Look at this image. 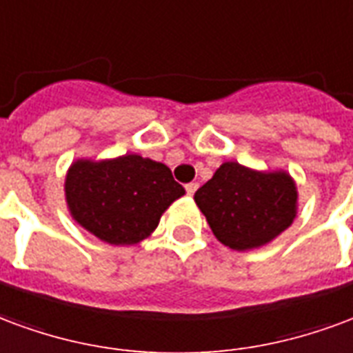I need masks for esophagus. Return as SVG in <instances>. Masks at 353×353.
<instances>
[{
    "label": "esophagus",
    "instance_id": "34e87169",
    "mask_svg": "<svg viewBox=\"0 0 353 353\" xmlns=\"http://www.w3.org/2000/svg\"><path fill=\"white\" fill-rule=\"evenodd\" d=\"M186 194L188 195H194L195 192H197V188H199V184H197V182H190V184H186Z\"/></svg>",
    "mask_w": 353,
    "mask_h": 353
}]
</instances>
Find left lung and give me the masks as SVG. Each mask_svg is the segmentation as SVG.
Returning <instances> with one entry per match:
<instances>
[{"mask_svg":"<svg viewBox=\"0 0 353 353\" xmlns=\"http://www.w3.org/2000/svg\"><path fill=\"white\" fill-rule=\"evenodd\" d=\"M214 236L233 250H252L292 225L297 186L285 171L261 173L225 161L194 195Z\"/></svg>","mask_w":353,"mask_h":353,"instance_id":"1","label":"left lung"}]
</instances>
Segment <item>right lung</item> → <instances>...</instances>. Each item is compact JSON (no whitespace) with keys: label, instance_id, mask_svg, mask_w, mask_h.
<instances>
[{"label":"right lung","instance_id":"obj_1","mask_svg":"<svg viewBox=\"0 0 353 353\" xmlns=\"http://www.w3.org/2000/svg\"><path fill=\"white\" fill-rule=\"evenodd\" d=\"M184 194L169 167L137 154L77 159L65 176V201L74 222L114 246L146 239Z\"/></svg>","mask_w":353,"mask_h":353}]
</instances>
